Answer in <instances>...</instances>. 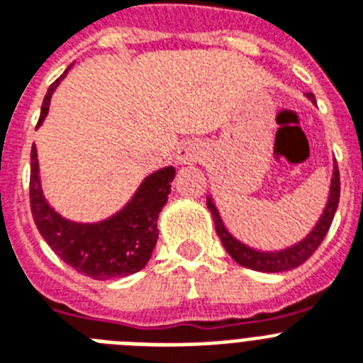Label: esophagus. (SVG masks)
Returning a JSON list of instances; mask_svg holds the SVG:
<instances>
[{
	"instance_id": "esophagus-1",
	"label": "esophagus",
	"mask_w": 363,
	"mask_h": 363,
	"mask_svg": "<svg viewBox=\"0 0 363 363\" xmlns=\"http://www.w3.org/2000/svg\"><path fill=\"white\" fill-rule=\"evenodd\" d=\"M201 158V149L192 142H185L178 147V154H176V160L182 165H192Z\"/></svg>"
}]
</instances>
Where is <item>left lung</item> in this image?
<instances>
[{"instance_id":"left-lung-1","label":"left lung","mask_w":363,"mask_h":363,"mask_svg":"<svg viewBox=\"0 0 363 363\" xmlns=\"http://www.w3.org/2000/svg\"><path fill=\"white\" fill-rule=\"evenodd\" d=\"M307 98L311 101H314V96L307 94ZM340 201V171L338 165H333V178H331V189H329V198H327V205L323 209L322 216H320L318 223L313 227L306 238L300 240L294 245L287 247V249H281V251H256L252 247L245 245L240 240H236L229 230L225 229L223 221H221L220 213H218L216 205H214L213 198H207V207H209L211 214H213L214 227H216V233L220 236L221 243L225 247V251L229 252L230 258L236 262V264L243 265V267H249L252 271H262V272H284L291 271V269H296L298 265H301L313 255L316 249L320 247V243L325 238L327 230L331 227L333 218H335L336 209H338Z\"/></svg>"}]
</instances>
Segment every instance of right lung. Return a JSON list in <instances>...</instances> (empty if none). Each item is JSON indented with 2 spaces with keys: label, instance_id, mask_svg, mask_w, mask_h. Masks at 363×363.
<instances>
[{
  "label": "right lung",
  "instance_id": "1",
  "mask_svg": "<svg viewBox=\"0 0 363 363\" xmlns=\"http://www.w3.org/2000/svg\"><path fill=\"white\" fill-rule=\"evenodd\" d=\"M72 67V65H70ZM65 72L49 86L41 105L40 121L49 112L50 98ZM176 176L174 167H163L142 182L120 213L98 223L65 220L47 203L40 184L36 145L30 150V211L38 230L60 258L94 280H112L142 271L158 242V216Z\"/></svg>",
  "mask_w": 363,
  "mask_h": 363
}]
</instances>
